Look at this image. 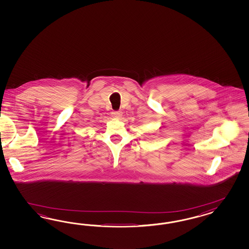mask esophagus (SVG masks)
Listing matches in <instances>:
<instances>
[{
    "instance_id": "1",
    "label": "esophagus",
    "mask_w": 249,
    "mask_h": 249,
    "mask_svg": "<svg viewBox=\"0 0 249 249\" xmlns=\"http://www.w3.org/2000/svg\"><path fill=\"white\" fill-rule=\"evenodd\" d=\"M111 114H112V117H114V118H120L122 116L121 111H113Z\"/></svg>"
}]
</instances>
